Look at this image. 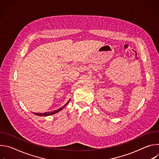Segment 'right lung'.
Listing matches in <instances>:
<instances>
[{
	"mask_svg": "<svg viewBox=\"0 0 159 159\" xmlns=\"http://www.w3.org/2000/svg\"><path fill=\"white\" fill-rule=\"evenodd\" d=\"M69 101H70V100L68 101L67 102H66V104H65L63 106H62L61 107H60V108H59L58 109H57V110H55V111H51V112H44V113H38V112H34V115H38V116H50V115H53V114H55V113H57V112H58V111H61L63 108H64L65 107V106L69 102Z\"/></svg>",
	"mask_w": 159,
	"mask_h": 159,
	"instance_id": "obj_1",
	"label": "right lung"
}]
</instances>
